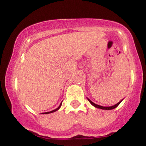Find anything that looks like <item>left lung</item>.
<instances>
[{"instance_id": "obj_1", "label": "left lung", "mask_w": 146, "mask_h": 146, "mask_svg": "<svg viewBox=\"0 0 146 146\" xmlns=\"http://www.w3.org/2000/svg\"><path fill=\"white\" fill-rule=\"evenodd\" d=\"M88 101H89L90 103L93 106L96 107V108H100V109H102V110H112V109H114V108H116V107L118 106L119 105V104L121 103V102L122 101V100H121V101H120L119 102H118V103H117V104H115V105H114V106H112L105 107V106H100V105H98V104H95L93 103V102L90 101L89 99H88Z\"/></svg>"}]
</instances>
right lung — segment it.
<instances>
[{
  "label": "right lung",
  "instance_id": "obj_1",
  "mask_svg": "<svg viewBox=\"0 0 146 146\" xmlns=\"http://www.w3.org/2000/svg\"><path fill=\"white\" fill-rule=\"evenodd\" d=\"M61 105H62V103L60 104V105L59 106V107H58V108H57L56 109H55V110H52V111H50V112H47V113H44V114H48V113H53V112H55V111H57V110H58V109H59V108H60V107H61Z\"/></svg>",
  "mask_w": 146,
  "mask_h": 146
}]
</instances>
